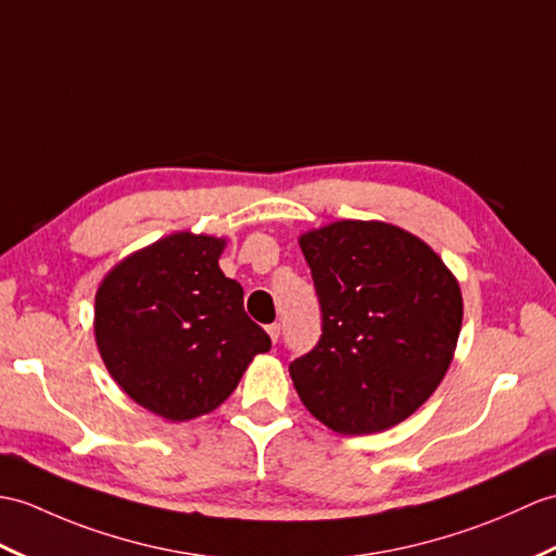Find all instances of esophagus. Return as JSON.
<instances>
[{
    "mask_svg": "<svg viewBox=\"0 0 556 556\" xmlns=\"http://www.w3.org/2000/svg\"><path fill=\"white\" fill-rule=\"evenodd\" d=\"M267 333H269V339H273V343H277L279 341V333H281V327L277 325V321H273V325H267Z\"/></svg>",
    "mask_w": 556,
    "mask_h": 556,
    "instance_id": "1",
    "label": "esophagus"
}]
</instances>
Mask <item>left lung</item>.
<instances>
[{
  "label": "left lung",
  "instance_id": "1",
  "mask_svg": "<svg viewBox=\"0 0 556 556\" xmlns=\"http://www.w3.org/2000/svg\"><path fill=\"white\" fill-rule=\"evenodd\" d=\"M321 337L289 365L303 405L345 435L407 419L443 381L462 329L457 279L409 231L343 219L307 231Z\"/></svg>",
  "mask_w": 556,
  "mask_h": 556
}]
</instances>
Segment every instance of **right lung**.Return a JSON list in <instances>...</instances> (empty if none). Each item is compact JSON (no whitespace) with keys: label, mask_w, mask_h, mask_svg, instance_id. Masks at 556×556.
<instances>
[{"label":"right lung","mask_w":556,"mask_h":556,"mask_svg":"<svg viewBox=\"0 0 556 556\" xmlns=\"http://www.w3.org/2000/svg\"><path fill=\"white\" fill-rule=\"evenodd\" d=\"M223 239L165 237L113 267L97 291L103 365L135 403L170 421L215 409L273 341L223 275Z\"/></svg>","instance_id":"obj_1"}]
</instances>
